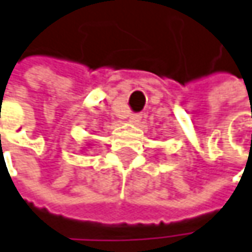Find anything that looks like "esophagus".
I'll use <instances>...</instances> for the list:
<instances>
[{
	"mask_svg": "<svg viewBox=\"0 0 252 252\" xmlns=\"http://www.w3.org/2000/svg\"><path fill=\"white\" fill-rule=\"evenodd\" d=\"M140 118H142V116H140L139 113H133V115H130V122H132V123H137V122L140 120Z\"/></svg>",
	"mask_w": 252,
	"mask_h": 252,
	"instance_id": "esophagus-1",
	"label": "esophagus"
}]
</instances>
